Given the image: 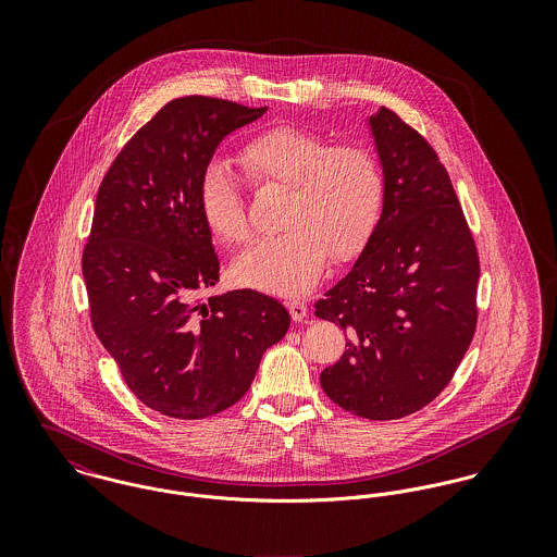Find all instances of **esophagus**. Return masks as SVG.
<instances>
[{"label":"esophagus","mask_w":557,"mask_h":557,"mask_svg":"<svg viewBox=\"0 0 557 557\" xmlns=\"http://www.w3.org/2000/svg\"><path fill=\"white\" fill-rule=\"evenodd\" d=\"M287 309H289V315H292L294 321H302V319L307 318V313H309L307 302H305V300H298V298L287 300Z\"/></svg>","instance_id":"1"}]
</instances>
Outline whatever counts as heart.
<instances>
[{"label": "heart", "mask_w": 557, "mask_h": 557, "mask_svg": "<svg viewBox=\"0 0 557 557\" xmlns=\"http://www.w3.org/2000/svg\"><path fill=\"white\" fill-rule=\"evenodd\" d=\"M246 180L287 188L276 238L259 239L238 261L236 274L248 287L298 294L318 283L327 255L347 261L375 232L386 175L377 154L358 144L278 126L250 137L239 150ZM199 208L210 232L227 244L250 238V221L238 180L225 162H210L199 182Z\"/></svg>", "instance_id": "1"}]
</instances>
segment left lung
Listing matches in <instances>:
<instances>
[{"mask_svg":"<svg viewBox=\"0 0 557 557\" xmlns=\"http://www.w3.org/2000/svg\"><path fill=\"white\" fill-rule=\"evenodd\" d=\"M386 175L382 219L315 315L347 334L321 371L327 397L369 420L405 418L453 380L476 332V242L450 175L393 109L371 115Z\"/></svg>","mask_w":557,"mask_h":557,"instance_id":"8db88e82","label":"left lung"}]
</instances>
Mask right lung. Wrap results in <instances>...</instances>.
Listing matches in <instances>:
<instances>
[{
	"instance_id": "obj_1",
	"label": "right lung",
	"mask_w": 557,
	"mask_h": 557,
	"mask_svg": "<svg viewBox=\"0 0 557 557\" xmlns=\"http://www.w3.org/2000/svg\"><path fill=\"white\" fill-rule=\"evenodd\" d=\"M265 113L232 100L166 102L100 182L83 248L89 319L133 395L169 418L214 416L246 395L289 313L252 289L199 300L219 257L199 208L216 146Z\"/></svg>"
}]
</instances>
